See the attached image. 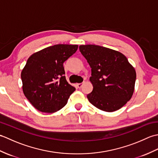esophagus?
I'll return each mask as SVG.
<instances>
[{"mask_svg":"<svg viewBox=\"0 0 158 158\" xmlns=\"http://www.w3.org/2000/svg\"><path fill=\"white\" fill-rule=\"evenodd\" d=\"M83 84H84V82H83V83H77V88H81L82 87H83Z\"/></svg>","mask_w":158,"mask_h":158,"instance_id":"obj_1","label":"esophagus"}]
</instances>
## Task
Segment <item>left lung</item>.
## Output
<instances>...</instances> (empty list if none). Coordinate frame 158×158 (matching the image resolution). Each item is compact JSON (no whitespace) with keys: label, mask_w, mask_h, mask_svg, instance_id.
<instances>
[{"label":"left lung","mask_w":158,"mask_h":158,"mask_svg":"<svg viewBox=\"0 0 158 158\" xmlns=\"http://www.w3.org/2000/svg\"><path fill=\"white\" fill-rule=\"evenodd\" d=\"M79 50L92 69L93 90L87 95L89 102L106 112L122 108L132 98L136 77L126 57L95 45H80Z\"/></svg>","instance_id":"1"}]
</instances>
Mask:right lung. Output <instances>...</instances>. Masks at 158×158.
<instances>
[{
	"mask_svg": "<svg viewBox=\"0 0 158 158\" xmlns=\"http://www.w3.org/2000/svg\"><path fill=\"white\" fill-rule=\"evenodd\" d=\"M77 45L58 44L33 53L21 73L23 94L39 111L54 113L64 106L75 88L66 79L63 63Z\"/></svg>",
	"mask_w": 158,
	"mask_h": 158,
	"instance_id": "add662e5",
	"label": "right lung"
}]
</instances>
